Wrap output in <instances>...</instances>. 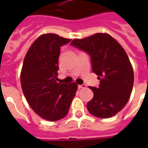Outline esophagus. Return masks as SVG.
<instances>
[{"mask_svg":"<svg viewBox=\"0 0 148 148\" xmlns=\"http://www.w3.org/2000/svg\"><path fill=\"white\" fill-rule=\"evenodd\" d=\"M86 86L85 84H83V85H79V86H78V88L79 89L86 88Z\"/></svg>","mask_w":148,"mask_h":148,"instance_id":"1","label":"esophagus"}]
</instances>
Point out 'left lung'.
Returning a JSON list of instances; mask_svg holds the SVG:
<instances>
[{"instance_id":"1","label":"left lung","mask_w":148,"mask_h":148,"mask_svg":"<svg viewBox=\"0 0 148 148\" xmlns=\"http://www.w3.org/2000/svg\"><path fill=\"white\" fill-rule=\"evenodd\" d=\"M71 46L90 56L92 71L98 76L99 87L90 86L94 97L87 110L95 117L108 119L128 103L134 86V71L123 47L108 34L98 33L72 40Z\"/></svg>"}]
</instances>
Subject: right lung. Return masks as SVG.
Returning <instances> with one entry per match:
<instances>
[{"label": "right lung", "instance_id": "right-lung-1", "mask_svg": "<svg viewBox=\"0 0 148 148\" xmlns=\"http://www.w3.org/2000/svg\"><path fill=\"white\" fill-rule=\"evenodd\" d=\"M70 41L55 34L39 36L28 50L21 70L26 100L38 115L52 122L67 114L77 90L75 82H57L60 48Z\"/></svg>", "mask_w": 148, "mask_h": 148}]
</instances>
